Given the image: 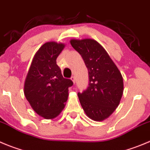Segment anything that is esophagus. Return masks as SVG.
<instances>
[{
    "instance_id": "obj_1",
    "label": "esophagus",
    "mask_w": 150,
    "mask_h": 150,
    "mask_svg": "<svg viewBox=\"0 0 150 150\" xmlns=\"http://www.w3.org/2000/svg\"><path fill=\"white\" fill-rule=\"evenodd\" d=\"M71 81H72V82H74V83H75V77H74V76H71Z\"/></svg>"
}]
</instances>
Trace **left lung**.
Masks as SVG:
<instances>
[{"label":"left lung","instance_id":"8db88e82","mask_svg":"<svg viewBox=\"0 0 150 150\" xmlns=\"http://www.w3.org/2000/svg\"><path fill=\"white\" fill-rule=\"evenodd\" d=\"M70 42L82 56L88 70V87L78 93L81 105L90 119L96 122L105 120L119 106L122 99V74L105 48L94 40H71Z\"/></svg>","mask_w":150,"mask_h":150}]
</instances>
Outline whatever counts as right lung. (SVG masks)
<instances>
[{
  "instance_id": "1",
  "label": "right lung",
  "mask_w": 150,
  "mask_h": 150,
  "mask_svg": "<svg viewBox=\"0 0 150 150\" xmlns=\"http://www.w3.org/2000/svg\"><path fill=\"white\" fill-rule=\"evenodd\" d=\"M65 45L55 42L43 44L35 54L27 74L24 94L32 109L46 119L57 116L65 107L71 79L63 78L57 58Z\"/></svg>"
}]
</instances>
